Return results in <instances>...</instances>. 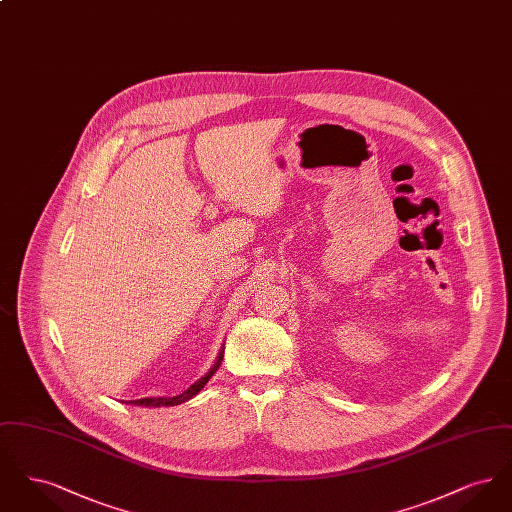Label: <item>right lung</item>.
I'll return each mask as SVG.
<instances>
[{
	"mask_svg": "<svg viewBox=\"0 0 512 512\" xmlns=\"http://www.w3.org/2000/svg\"><path fill=\"white\" fill-rule=\"evenodd\" d=\"M222 353H224V349L220 351L219 359H217V363L213 365V368H211L203 378H199L194 386H190L184 393H180V395H176V397H144V399H136V401H128V403L142 405V407H172V405H178V403H184V401L192 399L195 393H199L201 388L209 382V378L219 370L220 361H222Z\"/></svg>",
	"mask_w": 512,
	"mask_h": 512,
	"instance_id": "obj_1",
	"label": "right lung"
}]
</instances>
